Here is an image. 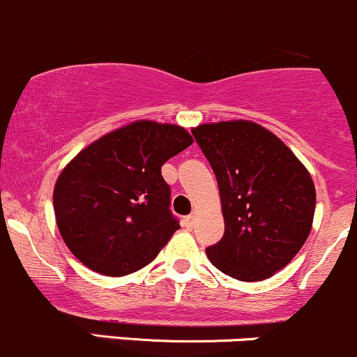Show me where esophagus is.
<instances>
[{"instance_id": "34e87169", "label": "esophagus", "mask_w": 357, "mask_h": 357, "mask_svg": "<svg viewBox=\"0 0 357 357\" xmlns=\"http://www.w3.org/2000/svg\"><path fill=\"white\" fill-rule=\"evenodd\" d=\"M193 222H195V215H193V214L186 215V218L183 219V225H185L186 229H192L193 228Z\"/></svg>"}]
</instances>
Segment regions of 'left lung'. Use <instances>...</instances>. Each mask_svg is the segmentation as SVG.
Masks as SVG:
<instances>
[{"instance_id": "left-lung-1", "label": "left lung", "mask_w": 357, "mask_h": 357, "mask_svg": "<svg viewBox=\"0 0 357 357\" xmlns=\"http://www.w3.org/2000/svg\"><path fill=\"white\" fill-rule=\"evenodd\" d=\"M192 135L218 179L225 215V235L205 250L208 261L240 282L269 278L311 231V174L278 136L250 121L202 124Z\"/></svg>"}]
</instances>
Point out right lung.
Listing matches in <instances>:
<instances>
[{
    "instance_id": "add662e5",
    "label": "right lung",
    "mask_w": 357,
    "mask_h": 357,
    "mask_svg": "<svg viewBox=\"0 0 357 357\" xmlns=\"http://www.w3.org/2000/svg\"><path fill=\"white\" fill-rule=\"evenodd\" d=\"M193 143L179 126L138 121L70 160L53 192L56 225L84 266L105 276L145 268L179 229L162 165Z\"/></svg>"
}]
</instances>
